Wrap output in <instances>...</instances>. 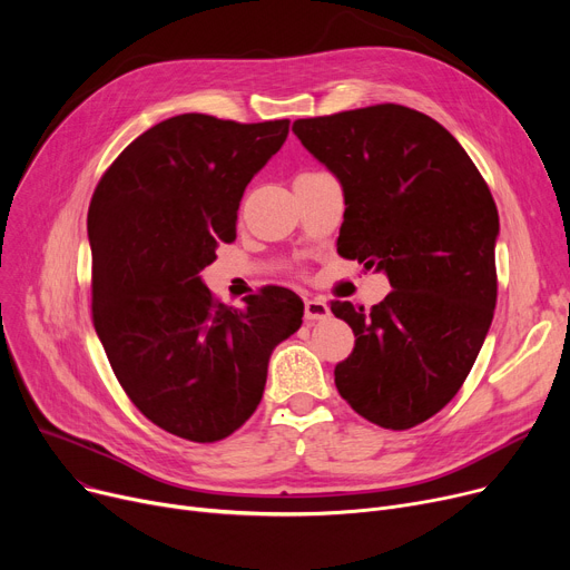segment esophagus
<instances>
[{
  "label": "esophagus",
  "mask_w": 570,
  "mask_h": 570,
  "mask_svg": "<svg viewBox=\"0 0 570 570\" xmlns=\"http://www.w3.org/2000/svg\"><path fill=\"white\" fill-rule=\"evenodd\" d=\"M331 316V307H327L318 297H307L305 301V321L314 323V321H323Z\"/></svg>",
  "instance_id": "esophagus-1"
}]
</instances>
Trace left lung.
Returning a JSON list of instances; mask_svg holds the SVG:
<instances>
[{"instance_id": "obj_1", "label": "left lung", "mask_w": 570, "mask_h": 570, "mask_svg": "<svg viewBox=\"0 0 570 570\" xmlns=\"http://www.w3.org/2000/svg\"><path fill=\"white\" fill-rule=\"evenodd\" d=\"M293 134L342 183L337 252L393 286L372 309L331 303L355 335L337 391L374 425H421L458 395L494 316L490 187L436 119L406 106L295 119Z\"/></svg>"}]
</instances>
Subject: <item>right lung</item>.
I'll list each match as a JSON object with an SVG mask.
<instances>
[{
	"label": "right lung",
	"instance_id": "obj_1",
	"mask_svg": "<svg viewBox=\"0 0 570 570\" xmlns=\"http://www.w3.org/2000/svg\"><path fill=\"white\" fill-rule=\"evenodd\" d=\"M286 136L288 119L175 115L122 149L89 203L95 331L136 409L179 439L243 428L269 353L303 323L288 288L263 286L235 309L198 277L235 239L245 187Z\"/></svg>",
	"mask_w": 570,
	"mask_h": 570
}]
</instances>
